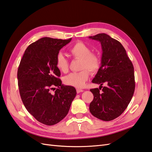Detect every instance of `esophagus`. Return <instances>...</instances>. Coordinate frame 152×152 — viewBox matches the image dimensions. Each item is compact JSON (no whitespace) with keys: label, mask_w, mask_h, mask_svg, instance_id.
Listing matches in <instances>:
<instances>
[{"label":"esophagus","mask_w":152,"mask_h":152,"mask_svg":"<svg viewBox=\"0 0 152 152\" xmlns=\"http://www.w3.org/2000/svg\"><path fill=\"white\" fill-rule=\"evenodd\" d=\"M83 89H76L77 93H80L83 92Z\"/></svg>","instance_id":"obj_1"}]
</instances>
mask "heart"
Wrapping results in <instances>:
<instances>
[{
	"instance_id": "1",
	"label": "heart",
	"mask_w": 152,
	"mask_h": 152,
	"mask_svg": "<svg viewBox=\"0 0 152 152\" xmlns=\"http://www.w3.org/2000/svg\"><path fill=\"white\" fill-rule=\"evenodd\" d=\"M69 53L74 58L81 59L80 69L78 72H72L64 77L63 82L66 85L80 88L84 86L88 80L89 72H97L101 65L99 57L96 53H91L90 48L82 42H77L69 50ZM57 69L61 72L66 73L69 70V61L61 53L57 54L56 60Z\"/></svg>"
}]
</instances>
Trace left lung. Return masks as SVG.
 <instances>
[{
    "mask_svg": "<svg viewBox=\"0 0 152 152\" xmlns=\"http://www.w3.org/2000/svg\"><path fill=\"white\" fill-rule=\"evenodd\" d=\"M89 38L101 42L102 52L101 66L92 80L101 86L99 89H90L94 98L89 104V111L96 118L111 121L125 111L133 97L135 88L134 67L119 41L105 33ZM104 83L107 86L103 88Z\"/></svg>",
    "mask_w": 152,
    "mask_h": 152,
    "instance_id": "1",
    "label": "left lung"
}]
</instances>
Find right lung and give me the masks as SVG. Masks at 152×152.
Wrapping results in <instances>:
<instances>
[{
	"mask_svg": "<svg viewBox=\"0 0 152 152\" xmlns=\"http://www.w3.org/2000/svg\"><path fill=\"white\" fill-rule=\"evenodd\" d=\"M71 40L40 38L27 47L18 67V87L23 103L37 121L45 125H53L62 120L76 95L74 87L62 84L56 64L60 50Z\"/></svg>",
	"mask_w": 152,
	"mask_h": 152,
	"instance_id": "right-lung-1",
	"label": "right lung"
}]
</instances>
